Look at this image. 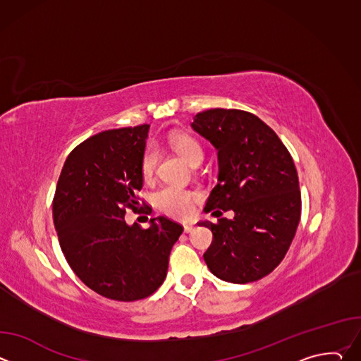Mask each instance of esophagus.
Listing matches in <instances>:
<instances>
[{
  "instance_id": "1",
  "label": "esophagus",
  "mask_w": 361,
  "mask_h": 361,
  "mask_svg": "<svg viewBox=\"0 0 361 361\" xmlns=\"http://www.w3.org/2000/svg\"><path fill=\"white\" fill-rule=\"evenodd\" d=\"M184 231L188 234V233H192L194 231V226L192 224H185L184 226Z\"/></svg>"
}]
</instances>
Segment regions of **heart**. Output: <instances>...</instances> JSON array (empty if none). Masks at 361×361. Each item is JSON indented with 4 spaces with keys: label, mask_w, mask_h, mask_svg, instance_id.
Masks as SVG:
<instances>
[{
    "label": "heart",
    "mask_w": 361,
    "mask_h": 361,
    "mask_svg": "<svg viewBox=\"0 0 361 361\" xmlns=\"http://www.w3.org/2000/svg\"><path fill=\"white\" fill-rule=\"evenodd\" d=\"M169 144L178 154V156L191 167L200 166L204 159V149L201 144L188 134H171L169 138ZM157 166V154L154 148L148 147L144 151L141 160V173L144 180H151L156 171ZM195 200V194L190 190L167 185L156 192V202L159 209L173 217H187L192 210V202Z\"/></svg>",
    "instance_id": "obj_1"
}]
</instances>
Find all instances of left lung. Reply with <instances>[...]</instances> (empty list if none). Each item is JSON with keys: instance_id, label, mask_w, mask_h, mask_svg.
<instances>
[{"instance_id": "obj_1", "label": "left lung", "mask_w": 361, "mask_h": 361, "mask_svg": "<svg viewBox=\"0 0 361 361\" xmlns=\"http://www.w3.org/2000/svg\"><path fill=\"white\" fill-rule=\"evenodd\" d=\"M191 127L214 145L219 157V183L204 210L234 212L233 220L198 223L213 233L204 262L228 283L260 280L281 263L300 223L294 161L277 134L251 113L207 110Z\"/></svg>"}]
</instances>
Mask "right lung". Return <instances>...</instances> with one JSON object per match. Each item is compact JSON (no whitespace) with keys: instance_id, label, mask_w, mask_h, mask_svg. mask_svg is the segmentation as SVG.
<instances>
[{"instance_id":"right-lung-1","label":"right lung","mask_w":361,"mask_h":361,"mask_svg":"<svg viewBox=\"0 0 361 361\" xmlns=\"http://www.w3.org/2000/svg\"><path fill=\"white\" fill-rule=\"evenodd\" d=\"M148 128L102 131L77 145L64 163L53 201L67 263L87 287L118 301L145 298L163 284L171 248L183 233L178 223L163 216L151 219L148 228L128 226L124 219L126 209L140 207ZM142 213H151L148 205Z\"/></svg>"}]
</instances>
